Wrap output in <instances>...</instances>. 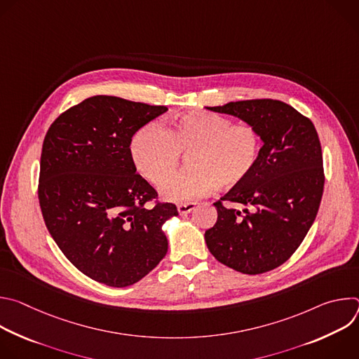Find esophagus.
Instances as JSON below:
<instances>
[{"instance_id": "34e87169", "label": "esophagus", "mask_w": 359, "mask_h": 359, "mask_svg": "<svg viewBox=\"0 0 359 359\" xmlns=\"http://www.w3.org/2000/svg\"><path fill=\"white\" fill-rule=\"evenodd\" d=\"M194 209H196V203H182V204H177V212L180 215H189Z\"/></svg>"}]
</instances>
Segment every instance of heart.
Segmentation results:
<instances>
[{
	"label": "heart",
	"mask_w": 359,
	"mask_h": 359,
	"mask_svg": "<svg viewBox=\"0 0 359 359\" xmlns=\"http://www.w3.org/2000/svg\"><path fill=\"white\" fill-rule=\"evenodd\" d=\"M262 149L259 130L248 123H233L216 114H189L163 129L142 126L132 137L130 155L136 169L153 184H161L187 154L189 169L161 187L165 200L186 203L209 194L216 186L241 184L257 165Z\"/></svg>",
	"instance_id": "heart-1"
}]
</instances>
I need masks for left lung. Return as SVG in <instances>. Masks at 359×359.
Wrapping results in <instances>:
<instances>
[{
	"mask_svg": "<svg viewBox=\"0 0 359 359\" xmlns=\"http://www.w3.org/2000/svg\"><path fill=\"white\" fill-rule=\"evenodd\" d=\"M208 109L252 125L263 140L250 176L215 203L217 222L204 233L208 248L236 271L267 273L291 257L318 213L324 191L318 133L281 100H238Z\"/></svg>",
	"mask_w": 359,
	"mask_h": 359,
	"instance_id": "obj_1",
	"label": "left lung"
}]
</instances>
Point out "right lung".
I'll list each match as a JSON object with an SVG mask.
<instances>
[{
  "mask_svg": "<svg viewBox=\"0 0 359 359\" xmlns=\"http://www.w3.org/2000/svg\"><path fill=\"white\" fill-rule=\"evenodd\" d=\"M118 96L96 95L61 114L41 153L38 198L43 222L65 257L89 278L128 287L168 252L162 230L177 216L158 198L130 155L133 135L166 112Z\"/></svg>",
  "mask_w": 359,
  "mask_h": 359,
  "instance_id": "obj_1",
  "label": "right lung"
}]
</instances>
